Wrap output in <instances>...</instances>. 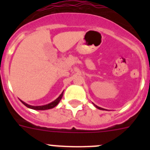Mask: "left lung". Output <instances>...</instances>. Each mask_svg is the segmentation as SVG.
<instances>
[{
  "mask_svg": "<svg viewBox=\"0 0 150 150\" xmlns=\"http://www.w3.org/2000/svg\"><path fill=\"white\" fill-rule=\"evenodd\" d=\"M94 105H95V107H96V108H98V109H99V110H104V109H103V108H101V107H98V106H97V105H95V104H94Z\"/></svg>",
  "mask_w": 150,
  "mask_h": 150,
  "instance_id": "obj_1",
  "label": "left lung"
}]
</instances>
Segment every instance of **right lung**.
Wrapping results in <instances>:
<instances>
[{
	"mask_svg": "<svg viewBox=\"0 0 150 150\" xmlns=\"http://www.w3.org/2000/svg\"><path fill=\"white\" fill-rule=\"evenodd\" d=\"M63 93H64V91L60 95H59V97L58 98H56L52 102H51V103H50V104H46V105H43V106H31L26 104V103H25V102L22 101V100H21V101H22V103L24 104V105L26 106V107H28V108H30V109L36 110H45L52 109V108H53V107H55V106L58 105V104L59 103L61 99H62V96H63Z\"/></svg>",
	"mask_w": 150,
	"mask_h": 150,
	"instance_id": "1",
	"label": "right lung"
}]
</instances>
